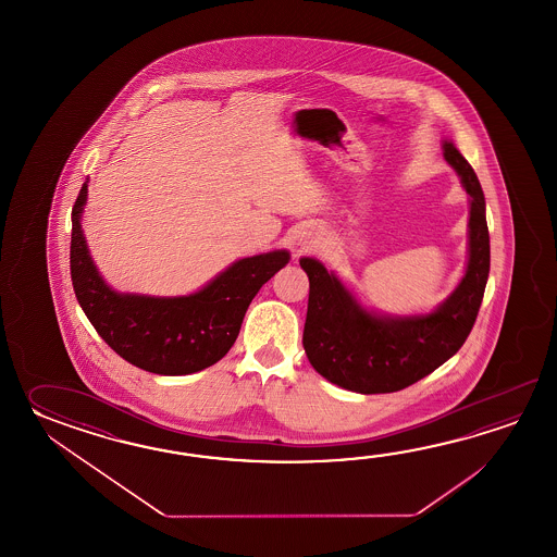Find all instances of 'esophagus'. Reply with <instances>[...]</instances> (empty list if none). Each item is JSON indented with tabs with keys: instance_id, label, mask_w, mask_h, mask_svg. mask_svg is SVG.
I'll use <instances>...</instances> for the list:
<instances>
[{
	"instance_id": "obj_1",
	"label": "esophagus",
	"mask_w": 557,
	"mask_h": 557,
	"mask_svg": "<svg viewBox=\"0 0 557 557\" xmlns=\"http://www.w3.org/2000/svg\"><path fill=\"white\" fill-rule=\"evenodd\" d=\"M302 247L305 249H310V247H317V243H319V233L314 231V228H307L305 233H302Z\"/></svg>"
}]
</instances>
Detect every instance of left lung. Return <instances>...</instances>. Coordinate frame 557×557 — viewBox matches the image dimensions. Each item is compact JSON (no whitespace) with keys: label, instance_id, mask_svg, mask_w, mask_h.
Instances as JSON below:
<instances>
[{"label":"left lung","instance_id":"left-lung-1","mask_svg":"<svg viewBox=\"0 0 557 557\" xmlns=\"http://www.w3.org/2000/svg\"><path fill=\"white\" fill-rule=\"evenodd\" d=\"M442 149L470 195V221L466 273L436 310L412 317L376 314L322 262L300 259L310 283L305 352L320 376L341 388L360 394L403 391L456 355L472 331L490 273L484 190L454 143H442Z\"/></svg>","mask_w":557,"mask_h":557}]
</instances>
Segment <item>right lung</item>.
Wrapping results in <instances>:
<instances>
[{"label": "right lung", "instance_id": "right-lung-1", "mask_svg": "<svg viewBox=\"0 0 557 557\" xmlns=\"http://www.w3.org/2000/svg\"><path fill=\"white\" fill-rule=\"evenodd\" d=\"M85 202L87 181L72 211L73 290L97 334L133 367L153 374L183 376L219 362L237 341L250 300L290 261L288 250L240 259L187 296L117 293L103 281L87 249Z\"/></svg>", "mask_w": 557, "mask_h": 557}]
</instances>
